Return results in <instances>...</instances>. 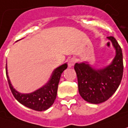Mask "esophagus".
<instances>
[{
    "label": "esophagus",
    "mask_w": 128,
    "mask_h": 128,
    "mask_svg": "<svg viewBox=\"0 0 128 128\" xmlns=\"http://www.w3.org/2000/svg\"><path fill=\"white\" fill-rule=\"evenodd\" d=\"M76 62V58H70L69 60H68V66L69 67H72L74 65H75V63Z\"/></svg>",
    "instance_id": "esophagus-1"
}]
</instances>
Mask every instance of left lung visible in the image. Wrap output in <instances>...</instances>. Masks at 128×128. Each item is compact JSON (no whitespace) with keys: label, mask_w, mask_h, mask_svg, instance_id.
<instances>
[{"label":"left lung","mask_w":128,"mask_h":128,"mask_svg":"<svg viewBox=\"0 0 128 128\" xmlns=\"http://www.w3.org/2000/svg\"><path fill=\"white\" fill-rule=\"evenodd\" d=\"M108 38L116 50V57L109 66L102 70H96L85 62L76 63L74 66L79 93L85 100L93 104L108 100L119 87L122 78V49L113 36Z\"/></svg>","instance_id":"obj_1"}]
</instances>
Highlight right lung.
Segmentation results:
<instances>
[{
  "instance_id": "add662e5",
  "label": "right lung",
  "mask_w": 128,
  "mask_h": 128,
  "mask_svg": "<svg viewBox=\"0 0 128 128\" xmlns=\"http://www.w3.org/2000/svg\"><path fill=\"white\" fill-rule=\"evenodd\" d=\"M68 68L66 63L57 68L52 72L50 81L46 86L29 94H21L16 90L10 82L6 68V76L8 85L15 98L20 103L34 110L42 111L48 109L53 104L57 96L58 86L62 72Z\"/></svg>"
}]
</instances>
